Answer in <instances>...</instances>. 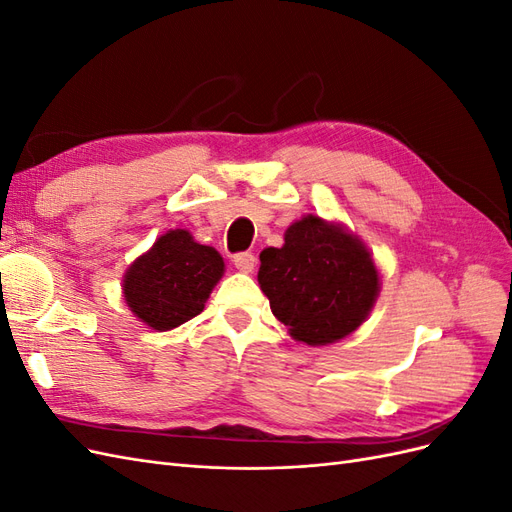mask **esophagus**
Returning a JSON list of instances; mask_svg holds the SVG:
<instances>
[{
	"label": "esophagus",
	"mask_w": 512,
	"mask_h": 512,
	"mask_svg": "<svg viewBox=\"0 0 512 512\" xmlns=\"http://www.w3.org/2000/svg\"><path fill=\"white\" fill-rule=\"evenodd\" d=\"M232 265H235L243 273H252L256 267V256L250 252H241L235 258H232Z\"/></svg>",
	"instance_id": "1"
}]
</instances>
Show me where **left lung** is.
Wrapping results in <instances>:
<instances>
[{
  "mask_svg": "<svg viewBox=\"0 0 512 512\" xmlns=\"http://www.w3.org/2000/svg\"><path fill=\"white\" fill-rule=\"evenodd\" d=\"M258 284L273 316L307 346H327L354 333L380 294V275L365 243L318 215L290 224L282 247L260 252Z\"/></svg>",
  "mask_w": 512,
  "mask_h": 512,
  "instance_id": "left-lung-1",
  "label": "left lung"
}]
</instances>
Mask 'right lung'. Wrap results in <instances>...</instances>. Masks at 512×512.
Wrapping results in <instances>:
<instances>
[{
    "mask_svg": "<svg viewBox=\"0 0 512 512\" xmlns=\"http://www.w3.org/2000/svg\"><path fill=\"white\" fill-rule=\"evenodd\" d=\"M224 275L215 247L200 245L188 230H168L123 275L130 312L153 331H170L205 309Z\"/></svg>",
    "mask_w": 512,
    "mask_h": 512,
    "instance_id": "right-lung-1",
    "label": "right lung"
}]
</instances>
